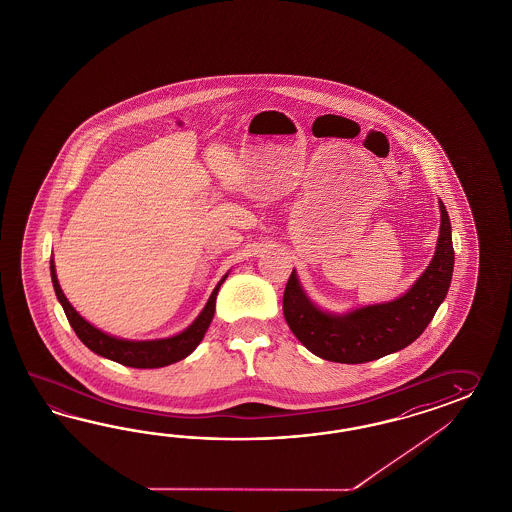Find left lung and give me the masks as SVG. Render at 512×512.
Returning a JSON list of instances; mask_svg holds the SVG:
<instances>
[{
	"mask_svg": "<svg viewBox=\"0 0 512 512\" xmlns=\"http://www.w3.org/2000/svg\"><path fill=\"white\" fill-rule=\"evenodd\" d=\"M440 212V236L432 261L412 289L393 302L332 315L305 296L292 270L283 294V315L298 341L318 358L337 363L378 360L414 343L445 300L453 277L451 221L442 201Z\"/></svg>",
	"mask_w": 512,
	"mask_h": 512,
	"instance_id": "left-lung-1",
	"label": "left lung"
}]
</instances>
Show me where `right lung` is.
<instances>
[{
    "label": "right lung",
    "instance_id": "right-lung-1",
    "mask_svg": "<svg viewBox=\"0 0 512 512\" xmlns=\"http://www.w3.org/2000/svg\"><path fill=\"white\" fill-rule=\"evenodd\" d=\"M50 274H52L57 300H59V304L63 305V311L69 318L70 326L80 337L83 345L102 358L117 361L121 365L134 367V369H158V367H166V365H171L175 361L184 360L186 356H190L207 333L208 326L214 317V309H216V296L220 291L221 283L227 277V274L223 276L220 283L216 285V289L210 294L201 315L195 318L184 332L175 337H169V339L128 341V339H119V337H111L108 333L100 332L93 324H89L85 318L78 315V311L70 305L67 296L59 287L54 261H50Z\"/></svg>",
    "mask_w": 512,
    "mask_h": 512
}]
</instances>
